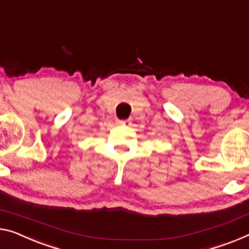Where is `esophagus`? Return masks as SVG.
Segmentation results:
<instances>
[{"label": "esophagus", "mask_w": 249, "mask_h": 249, "mask_svg": "<svg viewBox=\"0 0 249 249\" xmlns=\"http://www.w3.org/2000/svg\"><path fill=\"white\" fill-rule=\"evenodd\" d=\"M117 124L119 125H129L130 124V120H118Z\"/></svg>", "instance_id": "1"}]
</instances>
